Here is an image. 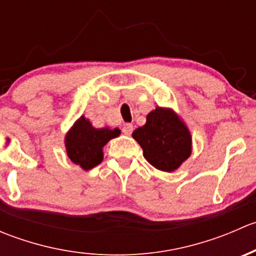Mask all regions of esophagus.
<instances>
[{
    "label": "esophagus",
    "instance_id": "obj_1",
    "mask_svg": "<svg viewBox=\"0 0 256 256\" xmlns=\"http://www.w3.org/2000/svg\"><path fill=\"white\" fill-rule=\"evenodd\" d=\"M132 131H134V126H132V124H125V125H124V128H122V132L125 134V135H131V134H132Z\"/></svg>",
    "mask_w": 256,
    "mask_h": 256
}]
</instances>
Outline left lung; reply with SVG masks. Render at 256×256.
<instances>
[{
	"instance_id": "1",
	"label": "left lung",
	"mask_w": 256,
	"mask_h": 256,
	"mask_svg": "<svg viewBox=\"0 0 256 256\" xmlns=\"http://www.w3.org/2000/svg\"><path fill=\"white\" fill-rule=\"evenodd\" d=\"M132 138L144 150V157L157 170L172 172L190 157L192 140L187 126L172 110L157 108Z\"/></svg>"
}]
</instances>
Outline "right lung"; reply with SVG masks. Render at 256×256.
Returning <instances> with one entry per match:
<instances>
[{
  "label": "right lung",
  "mask_w": 256,
  "mask_h": 256,
  "mask_svg": "<svg viewBox=\"0 0 256 256\" xmlns=\"http://www.w3.org/2000/svg\"><path fill=\"white\" fill-rule=\"evenodd\" d=\"M118 135V128H94L89 120L82 116L66 134V154L73 164L88 171L102 161V147Z\"/></svg>",
  "instance_id": "add662e5"
}]
</instances>
